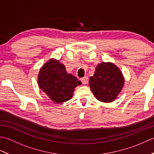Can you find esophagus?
I'll use <instances>...</instances> for the list:
<instances>
[{
    "instance_id": "1",
    "label": "esophagus",
    "mask_w": 154,
    "mask_h": 154,
    "mask_svg": "<svg viewBox=\"0 0 154 154\" xmlns=\"http://www.w3.org/2000/svg\"><path fill=\"white\" fill-rule=\"evenodd\" d=\"M88 80H89V79H88V77H84L81 78V81L84 85H86L87 83Z\"/></svg>"
}]
</instances>
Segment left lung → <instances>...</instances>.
<instances>
[{
    "label": "left lung",
    "instance_id": "left-lung-1",
    "mask_svg": "<svg viewBox=\"0 0 154 154\" xmlns=\"http://www.w3.org/2000/svg\"><path fill=\"white\" fill-rule=\"evenodd\" d=\"M124 83L123 75L115 65L103 62L97 65L94 75L90 78L89 86L97 100L110 103L116 99Z\"/></svg>",
    "mask_w": 154,
    "mask_h": 154
}]
</instances>
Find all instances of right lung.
<instances>
[{
  "label": "right lung",
  "instance_id": "obj_1",
  "mask_svg": "<svg viewBox=\"0 0 154 154\" xmlns=\"http://www.w3.org/2000/svg\"><path fill=\"white\" fill-rule=\"evenodd\" d=\"M38 81L40 89L56 103L71 99L74 89L81 84L73 75L67 73L65 65L54 59L41 68Z\"/></svg>",
  "mask_w": 154,
  "mask_h": 154
}]
</instances>
